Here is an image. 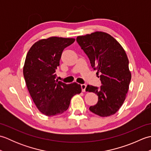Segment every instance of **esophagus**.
<instances>
[{
    "label": "esophagus",
    "instance_id": "esophagus-1",
    "mask_svg": "<svg viewBox=\"0 0 151 151\" xmlns=\"http://www.w3.org/2000/svg\"><path fill=\"white\" fill-rule=\"evenodd\" d=\"M86 86H86V84H81V88H82V92H85L86 91Z\"/></svg>",
    "mask_w": 151,
    "mask_h": 151
}]
</instances>
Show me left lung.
<instances>
[{
	"instance_id": "8db88e82",
	"label": "left lung",
	"mask_w": 151,
	"mask_h": 151,
	"mask_svg": "<svg viewBox=\"0 0 151 151\" xmlns=\"http://www.w3.org/2000/svg\"><path fill=\"white\" fill-rule=\"evenodd\" d=\"M76 41L97 75L101 74V87L88 85L86 89L98 96L97 103L89 110L101 117L115 114L126 99L131 80L126 52L115 38L103 32L78 36Z\"/></svg>"
}]
</instances>
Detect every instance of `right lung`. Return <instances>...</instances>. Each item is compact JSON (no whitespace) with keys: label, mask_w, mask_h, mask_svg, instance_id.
I'll use <instances>...</instances> for the list:
<instances>
[{"label":"right lung","mask_w":151,"mask_h":151,"mask_svg":"<svg viewBox=\"0 0 151 151\" xmlns=\"http://www.w3.org/2000/svg\"><path fill=\"white\" fill-rule=\"evenodd\" d=\"M75 41L59 37L43 39L35 43L27 54L23 75L28 90L38 110L47 116L63 114L71 98L82 91L77 83L66 84L55 80L63 50Z\"/></svg>","instance_id":"1"}]
</instances>
